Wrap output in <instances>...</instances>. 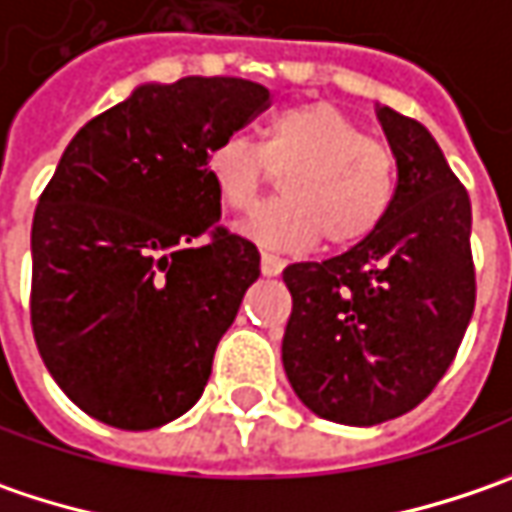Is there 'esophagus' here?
<instances>
[{
	"label": "esophagus",
	"mask_w": 512,
	"mask_h": 512,
	"mask_svg": "<svg viewBox=\"0 0 512 512\" xmlns=\"http://www.w3.org/2000/svg\"><path fill=\"white\" fill-rule=\"evenodd\" d=\"M260 272L266 275V278H275L283 272V260L278 255H269V252H263L260 255Z\"/></svg>",
	"instance_id": "1"
}]
</instances>
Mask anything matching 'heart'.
<instances>
[{"label":"heart","mask_w":512,"mask_h":512,"mask_svg":"<svg viewBox=\"0 0 512 512\" xmlns=\"http://www.w3.org/2000/svg\"><path fill=\"white\" fill-rule=\"evenodd\" d=\"M283 170V197L240 226L269 249L298 252L318 237L329 249H352L384 226L398 197L395 151L326 100L278 111L260 143L223 137L203 157L217 200L232 212H249L272 171Z\"/></svg>","instance_id":"obj_1"}]
</instances>
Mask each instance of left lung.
<instances>
[{
	"label": "left lung",
	"mask_w": 512,
	"mask_h": 512,
	"mask_svg": "<svg viewBox=\"0 0 512 512\" xmlns=\"http://www.w3.org/2000/svg\"><path fill=\"white\" fill-rule=\"evenodd\" d=\"M398 157L384 226L349 252L292 263L283 369L326 421L372 427L415 410L456 358L476 309L470 197L433 134L378 108Z\"/></svg>",
	"instance_id": "left-lung-1"
}]
</instances>
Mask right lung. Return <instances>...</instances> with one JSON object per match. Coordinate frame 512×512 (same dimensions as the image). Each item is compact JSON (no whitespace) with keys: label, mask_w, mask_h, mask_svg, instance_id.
<instances>
[{"label":"right lung","mask_w":512,"mask_h":512,"mask_svg":"<svg viewBox=\"0 0 512 512\" xmlns=\"http://www.w3.org/2000/svg\"><path fill=\"white\" fill-rule=\"evenodd\" d=\"M237 77L148 82L88 120L36 203L31 326L59 389L102 424L154 430L189 412L260 275L217 226L206 148L269 108Z\"/></svg>","instance_id":"1"}]
</instances>
